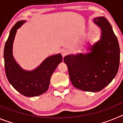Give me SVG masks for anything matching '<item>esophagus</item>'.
I'll list each match as a JSON object with an SVG mask.
<instances>
[{"instance_id":"esophagus-1","label":"esophagus","mask_w":123,"mask_h":123,"mask_svg":"<svg viewBox=\"0 0 123 123\" xmlns=\"http://www.w3.org/2000/svg\"><path fill=\"white\" fill-rule=\"evenodd\" d=\"M60 52H61V54H62V55L63 56H65V55L68 54V50L66 49H63L61 50Z\"/></svg>"}]
</instances>
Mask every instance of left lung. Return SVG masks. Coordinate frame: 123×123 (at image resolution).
<instances>
[{"instance_id": "8db88e82", "label": "left lung", "mask_w": 123, "mask_h": 123, "mask_svg": "<svg viewBox=\"0 0 123 123\" xmlns=\"http://www.w3.org/2000/svg\"><path fill=\"white\" fill-rule=\"evenodd\" d=\"M101 30L100 38L87 44V53L69 54L64 57L70 80L78 89L98 92L115 78L120 60L119 43L110 23L105 17L93 19Z\"/></svg>"}]
</instances>
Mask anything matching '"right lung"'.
Instances as JSON below:
<instances>
[{
	"mask_svg": "<svg viewBox=\"0 0 123 123\" xmlns=\"http://www.w3.org/2000/svg\"><path fill=\"white\" fill-rule=\"evenodd\" d=\"M25 22L18 21L11 29L4 47V58L5 74L11 85L20 94L30 97L39 96L48 90L52 74L62 62V56L58 54L48 56L31 71L21 68L13 55V44L17 29Z\"/></svg>",
	"mask_w": 123,
	"mask_h": 123,
	"instance_id": "obj_1",
	"label": "right lung"
}]
</instances>
